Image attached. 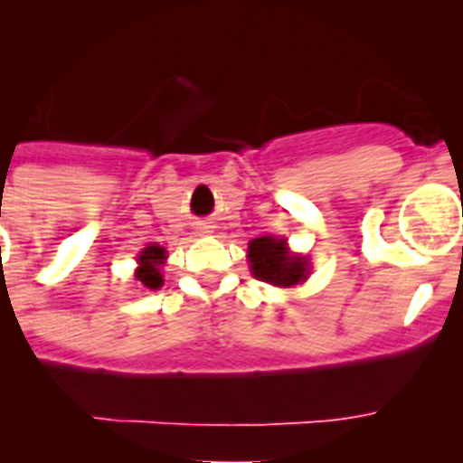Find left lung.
I'll use <instances>...</instances> for the list:
<instances>
[{
    "instance_id": "left-lung-1",
    "label": "left lung",
    "mask_w": 463,
    "mask_h": 463,
    "mask_svg": "<svg viewBox=\"0 0 463 463\" xmlns=\"http://www.w3.org/2000/svg\"><path fill=\"white\" fill-rule=\"evenodd\" d=\"M250 271L257 280L271 282L278 288H292L308 278V260L289 252L288 241L276 236H260L248 243Z\"/></svg>"
}]
</instances>
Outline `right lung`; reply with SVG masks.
<instances>
[{
	"label": "right lung",
	"instance_id": "add662e5",
	"mask_svg": "<svg viewBox=\"0 0 463 463\" xmlns=\"http://www.w3.org/2000/svg\"><path fill=\"white\" fill-rule=\"evenodd\" d=\"M166 260V250L162 245H148V248H143L141 255H138V269L134 273L138 282H141L143 288L148 289H157L162 288V273H159V267L165 264Z\"/></svg>",
	"mask_w": 463,
	"mask_h": 463
}]
</instances>
